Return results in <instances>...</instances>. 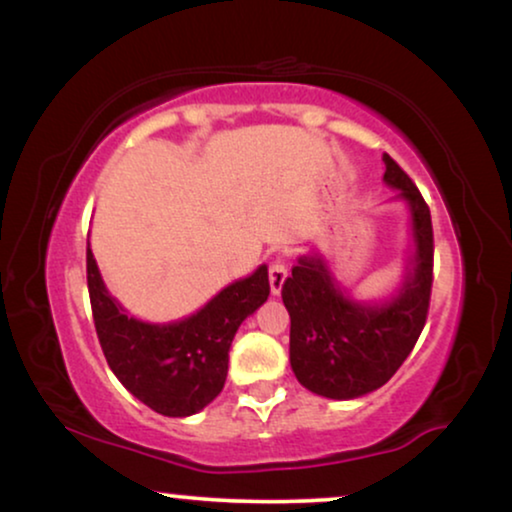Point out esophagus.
Wrapping results in <instances>:
<instances>
[{"instance_id": "1", "label": "esophagus", "mask_w": 512, "mask_h": 512, "mask_svg": "<svg viewBox=\"0 0 512 512\" xmlns=\"http://www.w3.org/2000/svg\"><path fill=\"white\" fill-rule=\"evenodd\" d=\"M286 275H289V270H286V263L282 261V258H277V261L270 263V291H272V296H279V293H282Z\"/></svg>"}]
</instances>
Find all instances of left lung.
I'll return each instance as SVG.
<instances>
[{
	"label": "left lung",
	"mask_w": 512,
	"mask_h": 512,
	"mask_svg": "<svg viewBox=\"0 0 512 512\" xmlns=\"http://www.w3.org/2000/svg\"><path fill=\"white\" fill-rule=\"evenodd\" d=\"M384 184L410 216V254L401 282L380 300H359L338 284L331 265L312 249L282 286L291 317L289 361L312 394L352 401L380 389L401 368L426 324L433 284L431 212L412 179L391 160Z\"/></svg>",
	"instance_id": "obj_1"
}]
</instances>
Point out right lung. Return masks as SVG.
<instances>
[{
	"label": "right lung",
	"instance_id": "right-lung-1",
	"mask_svg": "<svg viewBox=\"0 0 512 512\" xmlns=\"http://www.w3.org/2000/svg\"><path fill=\"white\" fill-rule=\"evenodd\" d=\"M88 293L102 352L118 382L165 417H191L221 394L237 328L270 296L268 265L237 279L184 319L151 324L111 296L88 247Z\"/></svg>",
	"mask_w": 512,
	"mask_h": 512
}]
</instances>
